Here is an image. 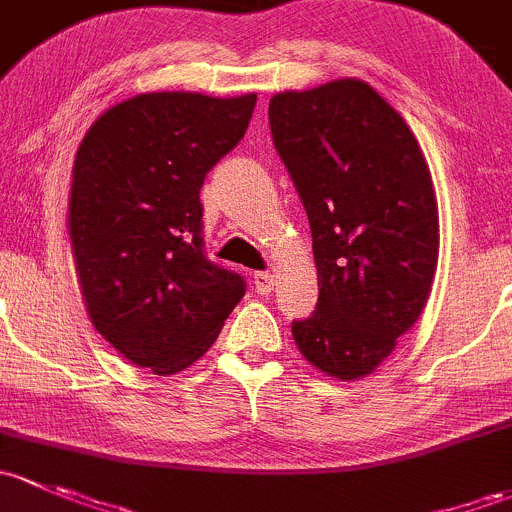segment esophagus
Segmentation results:
<instances>
[{
    "label": "esophagus",
    "mask_w": 512,
    "mask_h": 512,
    "mask_svg": "<svg viewBox=\"0 0 512 512\" xmlns=\"http://www.w3.org/2000/svg\"><path fill=\"white\" fill-rule=\"evenodd\" d=\"M273 286H276V276H273V273H268V271H258V273H254V288H256V293L268 295V293L273 291Z\"/></svg>",
    "instance_id": "obj_1"
}]
</instances>
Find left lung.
I'll use <instances>...</instances> for the list:
<instances>
[{
    "label": "left lung",
    "mask_w": 512,
    "mask_h": 512,
    "mask_svg": "<svg viewBox=\"0 0 512 512\" xmlns=\"http://www.w3.org/2000/svg\"><path fill=\"white\" fill-rule=\"evenodd\" d=\"M268 123L318 268V305L293 320L295 345L330 377H365L429 298L439 258L429 165L402 115L355 78L278 93Z\"/></svg>",
    "instance_id": "obj_1"
}]
</instances>
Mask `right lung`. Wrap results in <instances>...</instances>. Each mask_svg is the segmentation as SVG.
I'll return each instance as SVG.
<instances>
[{
  "mask_svg": "<svg viewBox=\"0 0 512 512\" xmlns=\"http://www.w3.org/2000/svg\"><path fill=\"white\" fill-rule=\"evenodd\" d=\"M254 105V93H142L105 110L78 147L68 231L88 315L155 374L197 362L246 293L204 251L199 189Z\"/></svg>",
  "mask_w": 512,
  "mask_h": 512,
  "instance_id": "add662e5",
  "label": "right lung"
}]
</instances>
